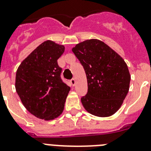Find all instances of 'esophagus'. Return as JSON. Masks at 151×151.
Returning <instances> with one entry per match:
<instances>
[{"label":"esophagus","instance_id":"1","mask_svg":"<svg viewBox=\"0 0 151 151\" xmlns=\"http://www.w3.org/2000/svg\"><path fill=\"white\" fill-rule=\"evenodd\" d=\"M70 82H71V84H72V85H73V86H75V85H76V80H75L74 78L71 79Z\"/></svg>","mask_w":151,"mask_h":151}]
</instances>
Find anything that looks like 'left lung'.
I'll return each instance as SVG.
<instances>
[{"label":"left lung","mask_w":151,"mask_h":151,"mask_svg":"<svg viewBox=\"0 0 151 151\" xmlns=\"http://www.w3.org/2000/svg\"><path fill=\"white\" fill-rule=\"evenodd\" d=\"M85 69L88 93L81 98L92 115L108 117L122 106L129 90L127 64L115 50L98 39L77 44L72 49Z\"/></svg>","instance_id":"8db88e82"}]
</instances>
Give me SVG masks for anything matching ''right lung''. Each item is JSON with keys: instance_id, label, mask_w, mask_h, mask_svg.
<instances>
[{"instance_id": "right-lung-1", "label": "right lung", "mask_w": 151, "mask_h": 151, "mask_svg": "<svg viewBox=\"0 0 151 151\" xmlns=\"http://www.w3.org/2000/svg\"><path fill=\"white\" fill-rule=\"evenodd\" d=\"M64 50L63 45L44 41L17 69L16 91L26 110L38 119L52 120L63 111L70 88L61 79L57 60Z\"/></svg>"}]
</instances>
